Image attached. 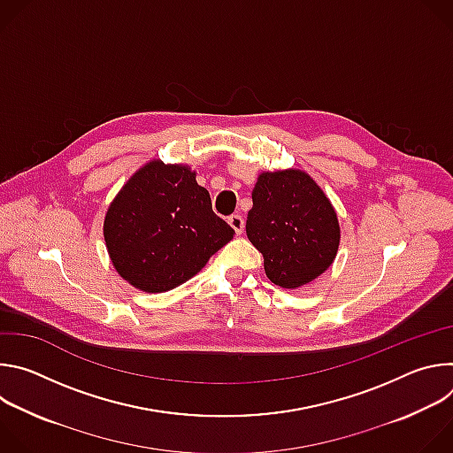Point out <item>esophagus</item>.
<instances>
[{
  "label": "esophagus",
  "mask_w": 453,
  "mask_h": 453,
  "mask_svg": "<svg viewBox=\"0 0 453 453\" xmlns=\"http://www.w3.org/2000/svg\"><path fill=\"white\" fill-rule=\"evenodd\" d=\"M227 224L234 229V233L236 234H240L242 231H243V226H245V222H243V219H242V215H231V217H227Z\"/></svg>",
  "instance_id": "obj_1"
}]
</instances>
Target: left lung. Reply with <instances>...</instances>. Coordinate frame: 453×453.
Listing matches in <instances>:
<instances>
[{"label":"left lung","instance_id":"left-lung-1","mask_svg":"<svg viewBox=\"0 0 453 453\" xmlns=\"http://www.w3.org/2000/svg\"><path fill=\"white\" fill-rule=\"evenodd\" d=\"M245 231L264 254L267 278L281 288H299L320 276L341 242L330 199L306 172L294 168L260 173Z\"/></svg>","mask_w":453,"mask_h":453}]
</instances>
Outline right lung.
Here are the masks:
<instances>
[{
	"instance_id": "right-lung-1",
	"label": "right lung",
	"mask_w": 453,
	"mask_h": 453,
	"mask_svg": "<svg viewBox=\"0 0 453 453\" xmlns=\"http://www.w3.org/2000/svg\"><path fill=\"white\" fill-rule=\"evenodd\" d=\"M234 231L213 213L206 188L184 165L154 159L111 203L104 238L118 274L143 292H166L196 276Z\"/></svg>"
}]
</instances>
